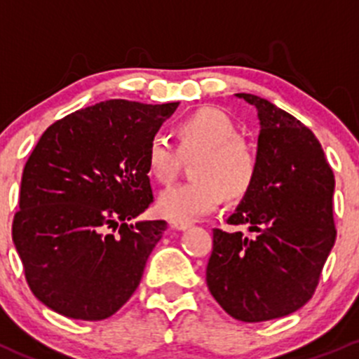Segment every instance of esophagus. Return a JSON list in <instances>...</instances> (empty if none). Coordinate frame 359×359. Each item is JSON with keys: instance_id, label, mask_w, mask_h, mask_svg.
I'll return each mask as SVG.
<instances>
[{"instance_id": "obj_1", "label": "esophagus", "mask_w": 359, "mask_h": 359, "mask_svg": "<svg viewBox=\"0 0 359 359\" xmlns=\"http://www.w3.org/2000/svg\"><path fill=\"white\" fill-rule=\"evenodd\" d=\"M170 227L177 231H186L191 227V222H186V220H172V222H170Z\"/></svg>"}]
</instances>
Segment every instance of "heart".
<instances>
[{"instance_id":"obj_1","label":"heart","mask_w":359,"mask_h":359,"mask_svg":"<svg viewBox=\"0 0 359 359\" xmlns=\"http://www.w3.org/2000/svg\"><path fill=\"white\" fill-rule=\"evenodd\" d=\"M179 147L154 133L147 147V166L158 182L175 180L180 154L193 156L194 180L168 187L158 198V212L172 220H193L213 212L227 198L245 196L259 173V153L226 112L203 107L177 125Z\"/></svg>"}]
</instances>
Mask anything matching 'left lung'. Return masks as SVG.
Wrapping results in <instances>:
<instances>
[{"label":"left lung","instance_id":"left-lung-1","mask_svg":"<svg viewBox=\"0 0 359 359\" xmlns=\"http://www.w3.org/2000/svg\"><path fill=\"white\" fill-rule=\"evenodd\" d=\"M259 112V173L229 226L213 229L206 285L234 320L259 323L309 302L335 243V179L320 140L269 100L236 93Z\"/></svg>","mask_w":359,"mask_h":359}]
</instances>
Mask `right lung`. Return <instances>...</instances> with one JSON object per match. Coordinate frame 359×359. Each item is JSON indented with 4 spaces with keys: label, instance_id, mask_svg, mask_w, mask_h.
I'll return each instance as SVG.
<instances>
[{
    "label": "right lung",
    "instance_id": "add662e5",
    "mask_svg": "<svg viewBox=\"0 0 359 359\" xmlns=\"http://www.w3.org/2000/svg\"><path fill=\"white\" fill-rule=\"evenodd\" d=\"M177 106L106 100L57 119L38 140L12 238L46 307L100 321L137 290L166 222L128 220L153 203L147 147Z\"/></svg>",
    "mask_w": 359,
    "mask_h": 359
}]
</instances>
